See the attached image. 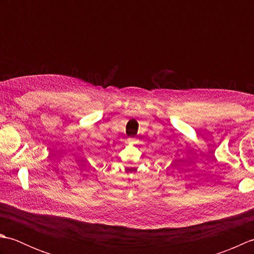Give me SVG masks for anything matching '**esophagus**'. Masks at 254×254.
I'll use <instances>...</instances> for the list:
<instances>
[{
  "label": "esophagus",
  "instance_id": "obj_1",
  "mask_svg": "<svg viewBox=\"0 0 254 254\" xmlns=\"http://www.w3.org/2000/svg\"><path fill=\"white\" fill-rule=\"evenodd\" d=\"M127 141H128V143H133L134 141H135V139H134L133 137H130V138H128V139H127Z\"/></svg>",
  "mask_w": 254,
  "mask_h": 254
}]
</instances>
